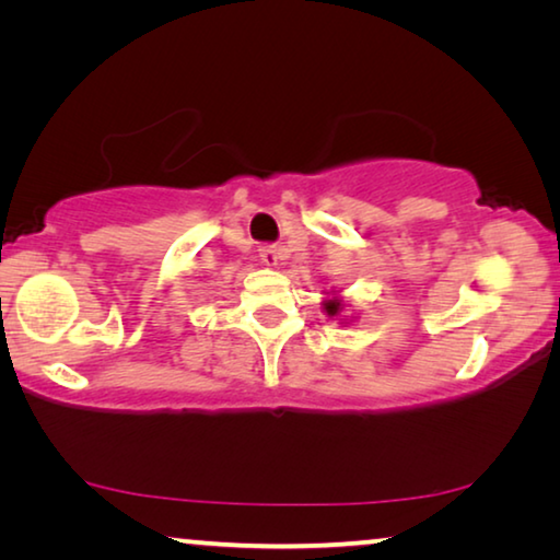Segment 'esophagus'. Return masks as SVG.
I'll return each mask as SVG.
<instances>
[{
  "label": "esophagus",
  "instance_id": "34e87169",
  "mask_svg": "<svg viewBox=\"0 0 560 560\" xmlns=\"http://www.w3.org/2000/svg\"><path fill=\"white\" fill-rule=\"evenodd\" d=\"M259 257H261L264 264H267V267H277V264L283 257V252L279 249V246H273V244H264L261 249H259Z\"/></svg>",
  "mask_w": 560,
  "mask_h": 560
}]
</instances>
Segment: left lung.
<instances>
[{
  "label": "left lung",
  "instance_id": "left-lung-1",
  "mask_svg": "<svg viewBox=\"0 0 560 560\" xmlns=\"http://www.w3.org/2000/svg\"><path fill=\"white\" fill-rule=\"evenodd\" d=\"M320 308L326 311L328 318H338L340 324H353V318H355V316H343L346 303H343V299H340V293H336V291L326 293V299L320 301Z\"/></svg>",
  "mask_w": 560,
  "mask_h": 560
}]
</instances>
